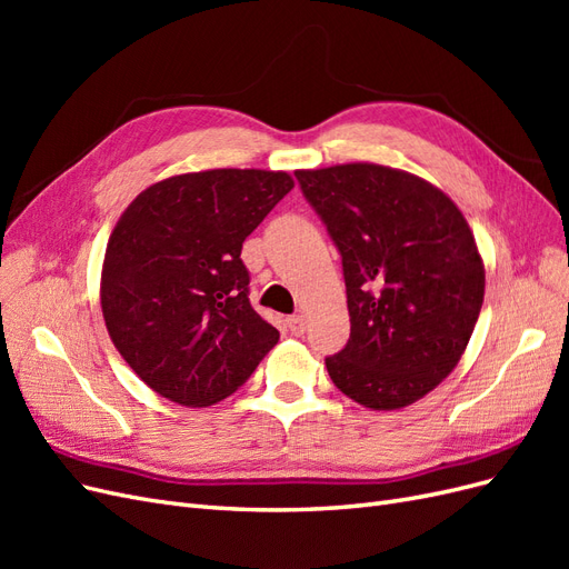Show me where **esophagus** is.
<instances>
[{"label": "esophagus", "mask_w": 569, "mask_h": 569, "mask_svg": "<svg viewBox=\"0 0 569 569\" xmlns=\"http://www.w3.org/2000/svg\"><path fill=\"white\" fill-rule=\"evenodd\" d=\"M287 325H289L291 335L301 337V335L306 332V318H303V316H291V318H287Z\"/></svg>", "instance_id": "esophagus-1"}]
</instances>
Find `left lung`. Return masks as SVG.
Segmentation results:
<instances>
[{"instance_id":"left-lung-1","label":"left lung","mask_w":569,"mask_h":569,"mask_svg":"<svg viewBox=\"0 0 569 569\" xmlns=\"http://www.w3.org/2000/svg\"><path fill=\"white\" fill-rule=\"evenodd\" d=\"M341 253L349 343L325 358L335 387L372 410H399L451 375L485 301V263L458 206L399 168L297 170Z\"/></svg>"}]
</instances>
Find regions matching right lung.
<instances>
[{
  "label": "right lung",
  "instance_id": "right-lung-1",
  "mask_svg": "<svg viewBox=\"0 0 569 569\" xmlns=\"http://www.w3.org/2000/svg\"><path fill=\"white\" fill-rule=\"evenodd\" d=\"M295 180L216 168L153 182L118 218L101 313L118 353L163 399L203 408L242 387L280 332L249 303L244 239Z\"/></svg>",
  "mask_w": 569,
  "mask_h": 569
}]
</instances>
